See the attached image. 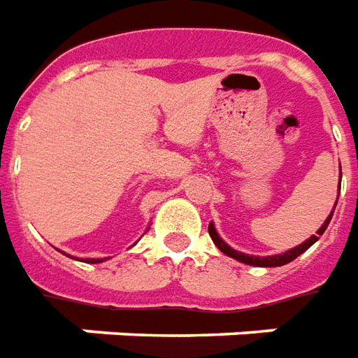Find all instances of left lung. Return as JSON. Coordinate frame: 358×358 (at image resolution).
Masks as SVG:
<instances>
[{
    "label": "left lung",
    "mask_w": 358,
    "mask_h": 358,
    "mask_svg": "<svg viewBox=\"0 0 358 358\" xmlns=\"http://www.w3.org/2000/svg\"><path fill=\"white\" fill-rule=\"evenodd\" d=\"M340 171H341V166H340ZM340 177H341V173H340ZM338 198H340V194H338ZM336 204H338V200H336ZM334 210H336V206H334ZM334 210H332V213L326 217V221L322 223V227L318 229L317 234H313L311 238L305 240L303 244L292 248V250L284 252V254L267 255V257H259V255H248V254H242V252H236V250H233V248L229 246L227 242H223V240H221V236H219L217 231H215L213 223H210V227H208V233H210L211 240H213V244H215V246H217L225 255H229V257H234L236 262L246 263V265H254V267H280V265H286V263L294 262L297 255H301L303 252H307V250H309V248H311L313 244L317 242L318 236H322V234H324L326 227H328V223H330V219H332V215H334Z\"/></svg>",
    "instance_id": "left-lung-1"
}]
</instances>
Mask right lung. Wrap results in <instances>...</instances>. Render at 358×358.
I'll return each instance as SVG.
<instances>
[{
  "label": "right lung",
  "instance_id": "add662e5",
  "mask_svg": "<svg viewBox=\"0 0 358 358\" xmlns=\"http://www.w3.org/2000/svg\"><path fill=\"white\" fill-rule=\"evenodd\" d=\"M103 259H87V263H101Z\"/></svg>",
  "mask_w": 358,
  "mask_h": 358
}]
</instances>
